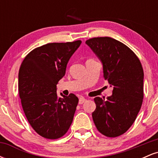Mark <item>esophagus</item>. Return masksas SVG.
Segmentation results:
<instances>
[{
	"mask_svg": "<svg viewBox=\"0 0 158 158\" xmlns=\"http://www.w3.org/2000/svg\"><path fill=\"white\" fill-rule=\"evenodd\" d=\"M85 101H86V99H85V98H80V99H79V104H80V105H81V104H83V103H84Z\"/></svg>",
	"mask_w": 158,
	"mask_h": 158,
	"instance_id": "1",
	"label": "esophagus"
}]
</instances>
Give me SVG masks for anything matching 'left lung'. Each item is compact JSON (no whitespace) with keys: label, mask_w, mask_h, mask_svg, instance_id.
Wrapping results in <instances>:
<instances>
[{"label":"left lung","mask_w":158,"mask_h":158,"mask_svg":"<svg viewBox=\"0 0 158 158\" xmlns=\"http://www.w3.org/2000/svg\"><path fill=\"white\" fill-rule=\"evenodd\" d=\"M86 44L103 65V77L114 88L107 100L94 98L92 117L97 130L108 137L123 135L132 126L143 99V69L137 55L110 37L92 38Z\"/></svg>","instance_id":"left-lung-1"}]
</instances>
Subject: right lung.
Masks as SVG:
<instances>
[{
    "mask_svg": "<svg viewBox=\"0 0 158 158\" xmlns=\"http://www.w3.org/2000/svg\"><path fill=\"white\" fill-rule=\"evenodd\" d=\"M80 40L49 43L29 52L19 73V92L27 120L46 139L63 137L73 122L79 99L73 94L58 97L56 85L64 76L68 62Z\"/></svg>",
    "mask_w": 158,
    "mask_h": 158,
    "instance_id": "obj_1",
    "label": "right lung"
}]
</instances>
